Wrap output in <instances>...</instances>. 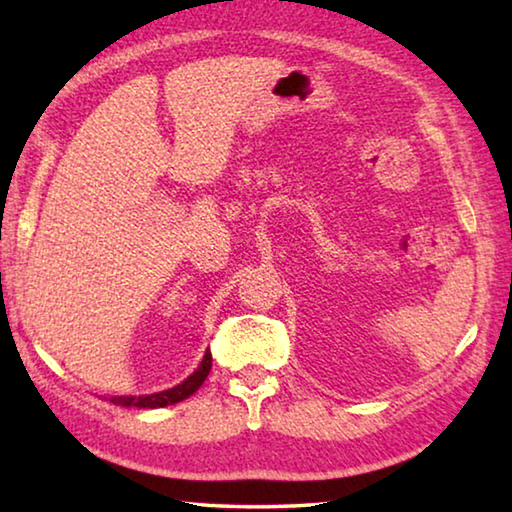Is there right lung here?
I'll return each instance as SVG.
<instances>
[{"instance_id":"obj_1","label":"right lung","mask_w":512,"mask_h":512,"mask_svg":"<svg viewBox=\"0 0 512 512\" xmlns=\"http://www.w3.org/2000/svg\"><path fill=\"white\" fill-rule=\"evenodd\" d=\"M210 368H212V354H210V350H207L203 361H201V366H198L194 375H189L183 384L173 386V388H169V391L142 395V397H110V402L119 404V406H137V409H158V406L183 402L185 397L198 391V386H201L205 377L210 375Z\"/></svg>"}]
</instances>
